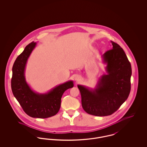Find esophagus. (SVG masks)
<instances>
[{"instance_id": "obj_1", "label": "esophagus", "mask_w": 147, "mask_h": 147, "mask_svg": "<svg viewBox=\"0 0 147 147\" xmlns=\"http://www.w3.org/2000/svg\"><path fill=\"white\" fill-rule=\"evenodd\" d=\"M80 80V78L78 76L75 77V80L77 82H79Z\"/></svg>"}]
</instances>
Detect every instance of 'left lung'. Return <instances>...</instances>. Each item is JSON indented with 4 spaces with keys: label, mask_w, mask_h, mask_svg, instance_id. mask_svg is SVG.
Segmentation results:
<instances>
[{
    "label": "left lung",
    "mask_w": 147,
    "mask_h": 147,
    "mask_svg": "<svg viewBox=\"0 0 147 147\" xmlns=\"http://www.w3.org/2000/svg\"><path fill=\"white\" fill-rule=\"evenodd\" d=\"M111 42L112 49L102 56L107 74L99 78L94 89L78 85L84 111L96 116L112 115L127 99L131 91V63L123 49L117 43Z\"/></svg>",
    "instance_id": "left-lung-1"
}]
</instances>
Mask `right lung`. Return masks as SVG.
I'll return each mask as SVG.
<instances>
[{
    "instance_id": "1",
    "label": "right lung",
    "mask_w": 147,
    "mask_h": 147,
    "mask_svg": "<svg viewBox=\"0 0 147 147\" xmlns=\"http://www.w3.org/2000/svg\"><path fill=\"white\" fill-rule=\"evenodd\" d=\"M36 44L33 42L28 44L16 59L12 69L11 89L15 98L27 115L34 118L46 119L58 113L64 92L73 88L74 84L71 80L68 81L44 94L31 89L26 81L25 71L28 58Z\"/></svg>"
}]
</instances>
